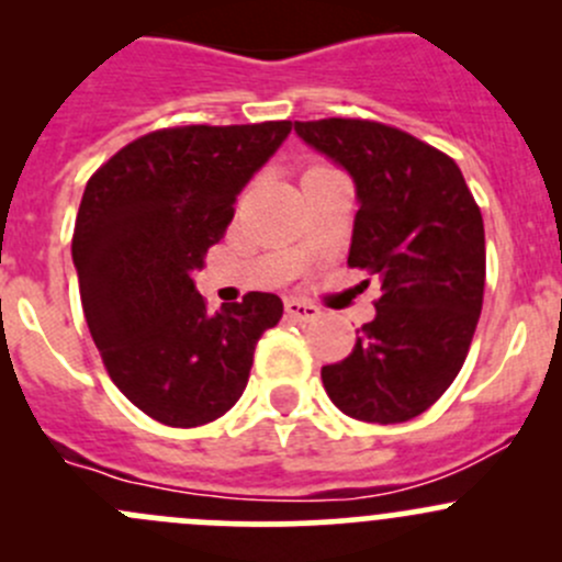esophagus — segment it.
Instances as JSON below:
<instances>
[{"mask_svg": "<svg viewBox=\"0 0 562 562\" xmlns=\"http://www.w3.org/2000/svg\"><path fill=\"white\" fill-rule=\"evenodd\" d=\"M285 313H288V317H293V321H299V323H313L315 317L321 315V310H317L315 304L302 302V299H288Z\"/></svg>", "mask_w": 562, "mask_h": 562, "instance_id": "esophagus-1", "label": "esophagus"}]
</instances>
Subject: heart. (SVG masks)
Segmentation results:
<instances>
[{
  "mask_svg": "<svg viewBox=\"0 0 562 562\" xmlns=\"http://www.w3.org/2000/svg\"><path fill=\"white\" fill-rule=\"evenodd\" d=\"M315 168H323V166H310V168H307V171H315Z\"/></svg>",
  "mask_w": 562,
  "mask_h": 562,
  "instance_id": "b5f03b06",
  "label": "heart"
}]
</instances>
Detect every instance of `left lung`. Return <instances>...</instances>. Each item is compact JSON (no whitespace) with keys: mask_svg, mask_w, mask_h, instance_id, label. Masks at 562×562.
<instances>
[{"mask_svg":"<svg viewBox=\"0 0 562 562\" xmlns=\"http://www.w3.org/2000/svg\"><path fill=\"white\" fill-rule=\"evenodd\" d=\"M356 181L348 266L375 274V321L353 353L321 370L350 418L400 424L443 396L468 359L484 304V220L449 155L370 119L296 122ZM370 282V280H367Z\"/></svg>","mask_w":562,"mask_h":562,"instance_id":"obj_1","label":"left lung"}]
</instances>
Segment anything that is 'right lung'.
<instances>
[{
	"label": "right lung",
	"instance_id": "1",
	"mask_svg": "<svg viewBox=\"0 0 562 562\" xmlns=\"http://www.w3.org/2000/svg\"><path fill=\"white\" fill-rule=\"evenodd\" d=\"M291 127L155 130L87 181L72 231L83 315L116 389L166 427H201L228 413L247 386L260 334L280 323L274 293L252 291L206 313L192 271Z\"/></svg>",
	"mask_w": 562,
	"mask_h": 562
}]
</instances>
